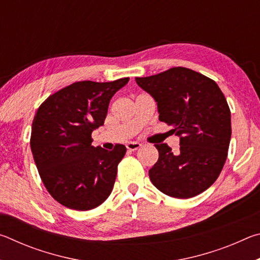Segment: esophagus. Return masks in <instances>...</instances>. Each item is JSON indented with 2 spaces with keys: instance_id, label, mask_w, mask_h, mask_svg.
Returning <instances> with one entry per match:
<instances>
[{
  "instance_id": "34e87169",
  "label": "esophagus",
  "mask_w": 260,
  "mask_h": 260,
  "mask_svg": "<svg viewBox=\"0 0 260 260\" xmlns=\"http://www.w3.org/2000/svg\"><path fill=\"white\" fill-rule=\"evenodd\" d=\"M140 147H141V143H139V142H128V143H126L127 150H129V151L138 150Z\"/></svg>"
}]
</instances>
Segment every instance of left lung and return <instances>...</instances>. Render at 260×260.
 <instances>
[{"label":"left lung","instance_id":"8db88e82","mask_svg":"<svg viewBox=\"0 0 260 260\" xmlns=\"http://www.w3.org/2000/svg\"><path fill=\"white\" fill-rule=\"evenodd\" d=\"M157 104L159 120L173 127L180 149L155 144L159 158L149 170L158 190L175 199L203 192L219 177L232 136L231 111L219 86L186 68L135 78Z\"/></svg>","mask_w":260,"mask_h":260}]
</instances>
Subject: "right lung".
Returning <instances> with one entry per match:
<instances>
[{
  "instance_id": "add662e5",
  "label": "right lung",
  "mask_w": 260,
  "mask_h": 260,
  "mask_svg": "<svg viewBox=\"0 0 260 260\" xmlns=\"http://www.w3.org/2000/svg\"><path fill=\"white\" fill-rule=\"evenodd\" d=\"M128 81L74 82L39 107L30 150L43 184L61 205L91 210L111 193L126 147L117 144L112 151L95 148L91 133L104 124L110 100Z\"/></svg>"
}]
</instances>
